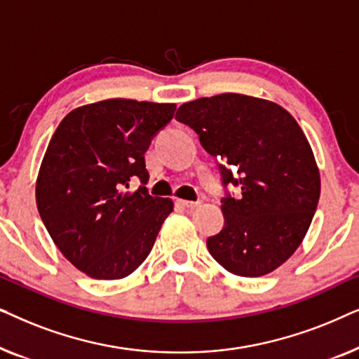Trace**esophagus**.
Returning <instances> with one entry per match:
<instances>
[{
	"label": "esophagus",
	"instance_id": "obj_1",
	"mask_svg": "<svg viewBox=\"0 0 359 359\" xmlns=\"http://www.w3.org/2000/svg\"><path fill=\"white\" fill-rule=\"evenodd\" d=\"M178 204L183 205V208H188V209H194L199 205L198 201H186V199H178Z\"/></svg>",
	"mask_w": 359,
	"mask_h": 359
}]
</instances>
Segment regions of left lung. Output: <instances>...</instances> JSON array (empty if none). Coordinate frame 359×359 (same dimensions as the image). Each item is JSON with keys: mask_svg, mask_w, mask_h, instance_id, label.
<instances>
[{"mask_svg": "<svg viewBox=\"0 0 359 359\" xmlns=\"http://www.w3.org/2000/svg\"><path fill=\"white\" fill-rule=\"evenodd\" d=\"M176 119L224 161V184L242 186V198L222 199L225 225L208 238L209 253L237 276L274 271L302 243L320 198V171L301 126L276 102L238 93L184 102Z\"/></svg>", "mask_w": 359, "mask_h": 359, "instance_id": "obj_1", "label": "left lung"}]
</instances>
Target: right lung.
<instances>
[{
	"mask_svg": "<svg viewBox=\"0 0 359 359\" xmlns=\"http://www.w3.org/2000/svg\"><path fill=\"white\" fill-rule=\"evenodd\" d=\"M173 102L104 100L63 117L36 181L39 214L53 243L93 279H122L145 262L170 198L145 186L126 191L130 178L147 184L145 151L175 114Z\"/></svg>",
	"mask_w": 359,
	"mask_h": 359,
	"instance_id": "right-lung-1",
	"label": "right lung"
}]
</instances>
